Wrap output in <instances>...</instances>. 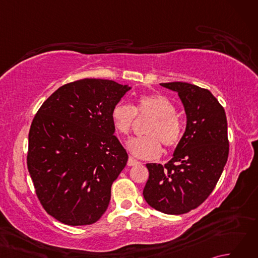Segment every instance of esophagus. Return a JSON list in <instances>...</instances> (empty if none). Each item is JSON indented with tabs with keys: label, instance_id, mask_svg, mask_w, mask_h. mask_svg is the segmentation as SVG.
Instances as JSON below:
<instances>
[{
	"label": "esophagus",
	"instance_id": "esophagus-1",
	"mask_svg": "<svg viewBox=\"0 0 258 258\" xmlns=\"http://www.w3.org/2000/svg\"><path fill=\"white\" fill-rule=\"evenodd\" d=\"M136 164H139V161H136L135 158H133V157H130L128 158V161H127V165L128 166H134V165H136Z\"/></svg>",
	"mask_w": 258,
	"mask_h": 258
}]
</instances>
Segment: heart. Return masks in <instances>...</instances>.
Returning <instances> with one entry per match:
<instances>
[{
    "mask_svg": "<svg viewBox=\"0 0 258 258\" xmlns=\"http://www.w3.org/2000/svg\"><path fill=\"white\" fill-rule=\"evenodd\" d=\"M174 104L161 94L141 95L134 106L124 102L115 104L111 112L113 126L120 135H128L133 130L136 116H150L145 126V136L127 141V149L138 158L151 160L162 153V144L167 150L177 147L183 139L184 127L176 115Z\"/></svg>",
    "mask_w": 258,
    "mask_h": 258,
    "instance_id": "obj_1",
    "label": "heart"
}]
</instances>
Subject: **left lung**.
Masks as SVG:
<instances>
[{
  "label": "left lung",
  "mask_w": 258,
  "mask_h": 258,
  "mask_svg": "<svg viewBox=\"0 0 258 258\" xmlns=\"http://www.w3.org/2000/svg\"><path fill=\"white\" fill-rule=\"evenodd\" d=\"M161 85L178 93L187 122L172 160L146 164L150 175L143 196L156 211L180 215L199 207L221 177L229 151L227 120L208 90L185 82Z\"/></svg>",
  "instance_id": "8db88e82"
}]
</instances>
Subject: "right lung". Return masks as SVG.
Wrapping results in <instances>:
<instances>
[{
	"instance_id": "add662e5",
	"label": "right lung",
	"mask_w": 258,
	"mask_h": 258,
	"mask_svg": "<svg viewBox=\"0 0 258 258\" xmlns=\"http://www.w3.org/2000/svg\"><path fill=\"white\" fill-rule=\"evenodd\" d=\"M130 89L111 80L71 82L33 118L27 169L43 208L65 225H91L107 210L112 184L128 158L111 112Z\"/></svg>"
}]
</instances>
